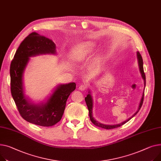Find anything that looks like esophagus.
Instances as JSON below:
<instances>
[{
	"mask_svg": "<svg viewBox=\"0 0 161 161\" xmlns=\"http://www.w3.org/2000/svg\"><path fill=\"white\" fill-rule=\"evenodd\" d=\"M87 88V85L85 84V83L81 84L80 85H79V87H78V89H79L80 90H81V91H85V90H86Z\"/></svg>",
	"mask_w": 161,
	"mask_h": 161,
	"instance_id": "34e87169",
	"label": "esophagus"
}]
</instances>
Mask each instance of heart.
<instances>
[{"mask_svg":"<svg viewBox=\"0 0 161 161\" xmlns=\"http://www.w3.org/2000/svg\"><path fill=\"white\" fill-rule=\"evenodd\" d=\"M93 47V45L91 42H83L75 48L72 52V56L74 58H78L90 52Z\"/></svg>","mask_w":161,"mask_h":161,"instance_id":"heart-1","label":"heart"}]
</instances>
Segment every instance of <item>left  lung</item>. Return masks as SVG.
<instances>
[{
	"instance_id": "8db88e82",
	"label": "left lung",
	"mask_w": 161,
	"mask_h": 161,
	"mask_svg": "<svg viewBox=\"0 0 161 161\" xmlns=\"http://www.w3.org/2000/svg\"><path fill=\"white\" fill-rule=\"evenodd\" d=\"M137 58H138V61L139 69H140V71H141V73L142 74V78L144 79V88H145V86H146V76H145V73L144 72L143 61H142V56L141 55V53H139L138 52H137ZM144 94L143 93L142 97L141 98L140 104H139V107H138V109L137 111L131 118H130L129 119H127V120H125V122H122L121 124H117V125H105V124H101V123H100V122H98L97 121H96V120H94V119L93 116H92V97H91V95L90 94V92H89V94H87V97L85 98V102H86V104L87 105V108H88V109H89L90 120L92 122V124H94L96 126L102 127V128H104V129H106V130H111V129H114V128H116V127H119L122 126V125H124V124L127 122L128 121H129L131 119V118H133L134 116H135L137 114V113L139 111V110L141 109V107L142 105L143 101H144Z\"/></svg>"
}]
</instances>
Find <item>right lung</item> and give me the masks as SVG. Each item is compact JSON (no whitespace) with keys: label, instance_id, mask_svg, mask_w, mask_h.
I'll list each match as a JSON object with an SVG mask.
<instances>
[{"label":"right lung","instance_id":"right-lung-1","mask_svg":"<svg viewBox=\"0 0 161 161\" xmlns=\"http://www.w3.org/2000/svg\"><path fill=\"white\" fill-rule=\"evenodd\" d=\"M43 53H56V45L52 40L32 32L22 41L10 65L11 93L23 119L36 125L50 127L61 120L67 100L76 85H59L45 104L30 103L24 94L23 74L29 57Z\"/></svg>","mask_w":161,"mask_h":161}]
</instances>
